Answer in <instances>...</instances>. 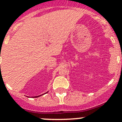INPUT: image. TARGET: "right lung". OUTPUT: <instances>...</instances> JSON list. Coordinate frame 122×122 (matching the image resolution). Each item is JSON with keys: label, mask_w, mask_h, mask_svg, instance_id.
Returning <instances> with one entry per match:
<instances>
[{"label": "right lung", "mask_w": 122, "mask_h": 122, "mask_svg": "<svg viewBox=\"0 0 122 122\" xmlns=\"http://www.w3.org/2000/svg\"><path fill=\"white\" fill-rule=\"evenodd\" d=\"M39 97V96H35V97Z\"/></svg>", "instance_id": "add662e5"}]
</instances>
